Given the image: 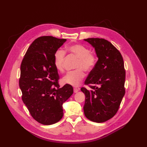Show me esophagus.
<instances>
[{
  "label": "esophagus",
  "mask_w": 147,
  "mask_h": 147,
  "mask_svg": "<svg viewBox=\"0 0 147 147\" xmlns=\"http://www.w3.org/2000/svg\"><path fill=\"white\" fill-rule=\"evenodd\" d=\"M79 90H80V88H74V92L75 93H76L78 91H79Z\"/></svg>",
  "instance_id": "esophagus-1"
}]
</instances>
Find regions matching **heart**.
<instances>
[{
  "instance_id": "obj_1",
  "label": "heart",
  "mask_w": 147,
  "mask_h": 147,
  "mask_svg": "<svg viewBox=\"0 0 147 147\" xmlns=\"http://www.w3.org/2000/svg\"><path fill=\"white\" fill-rule=\"evenodd\" d=\"M65 51L74 55L78 58L76 65L77 69L68 72L62 79V83L73 86H78L84 77L83 69L89 72L94 67L97 63V57L90 52V50L81 44H73L65 47ZM65 59V52L62 50H57L53 58L56 69L60 72H64L63 63Z\"/></svg>"
}]
</instances>
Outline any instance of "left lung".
Wrapping results in <instances>:
<instances>
[{
	"label": "left lung",
	"instance_id": "left-lung-1",
	"mask_svg": "<svg viewBox=\"0 0 147 147\" xmlns=\"http://www.w3.org/2000/svg\"><path fill=\"white\" fill-rule=\"evenodd\" d=\"M84 40L94 48L98 57L84 82L92 85V90L81 88L85 95L84 113L92 121L103 123L117 113L125 94L124 61L120 52L107 40L89 38Z\"/></svg>",
	"mask_w": 147,
	"mask_h": 147
}]
</instances>
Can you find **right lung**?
Masks as SVG:
<instances>
[{"instance_id":"obj_1","label":"right lung","mask_w":147,"mask_h":147,"mask_svg":"<svg viewBox=\"0 0 147 147\" xmlns=\"http://www.w3.org/2000/svg\"><path fill=\"white\" fill-rule=\"evenodd\" d=\"M66 40L40 37L30 45L21 63L19 84L22 100L31 116L44 125L55 124L63 118V105L74 92L69 84L59 88L53 63L55 52Z\"/></svg>"}]
</instances>
